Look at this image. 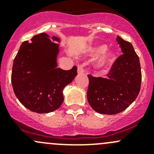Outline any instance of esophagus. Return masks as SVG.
<instances>
[{
  "mask_svg": "<svg viewBox=\"0 0 154 154\" xmlns=\"http://www.w3.org/2000/svg\"><path fill=\"white\" fill-rule=\"evenodd\" d=\"M77 72H78V74H83V73H84V68H83V65H78L77 66Z\"/></svg>",
  "mask_w": 154,
  "mask_h": 154,
  "instance_id": "obj_1",
  "label": "esophagus"
}]
</instances>
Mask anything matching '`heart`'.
Listing matches in <instances>:
<instances>
[{
  "instance_id": "b5f03b06",
  "label": "heart",
  "mask_w": 154,
  "mask_h": 154,
  "mask_svg": "<svg viewBox=\"0 0 154 154\" xmlns=\"http://www.w3.org/2000/svg\"><path fill=\"white\" fill-rule=\"evenodd\" d=\"M107 48H107V46L105 45H99L91 50V54H92L94 57H100V56H102L105 52H106ZM116 59V53L113 52V51H109V52L106 53L104 55L102 56L100 59H99L97 64H96V67L97 68V69L101 70V71L106 69V68H108L113 63H114Z\"/></svg>"
}]
</instances>
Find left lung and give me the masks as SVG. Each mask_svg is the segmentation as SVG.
<instances>
[{
    "label": "left lung",
    "mask_w": 154,
    "mask_h": 154,
    "mask_svg": "<svg viewBox=\"0 0 154 154\" xmlns=\"http://www.w3.org/2000/svg\"><path fill=\"white\" fill-rule=\"evenodd\" d=\"M116 40L123 54L115 60L106 78L88 74V103L101 114L114 115L124 111L136 100L141 88L139 57L131 43L120 36Z\"/></svg>",
    "instance_id": "left-lung-1"
}]
</instances>
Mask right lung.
<instances>
[{"instance_id":"add662e5","label":"right lung","mask_w":154,"mask_h":154,"mask_svg":"<svg viewBox=\"0 0 154 154\" xmlns=\"http://www.w3.org/2000/svg\"><path fill=\"white\" fill-rule=\"evenodd\" d=\"M31 43L21 44L14 59L11 81L14 93L26 108L37 113H48L63 103V90L77 74V68L65 71L57 68L59 42L45 32L35 35Z\"/></svg>"}]
</instances>
